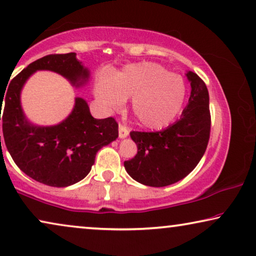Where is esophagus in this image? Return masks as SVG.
Instances as JSON below:
<instances>
[{
  "mask_svg": "<svg viewBox=\"0 0 256 256\" xmlns=\"http://www.w3.org/2000/svg\"><path fill=\"white\" fill-rule=\"evenodd\" d=\"M129 135V128L127 126L120 124H118V136H120V138H127Z\"/></svg>",
  "mask_w": 256,
  "mask_h": 256,
  "instance_id": "34e87169",
  "label": "esophagus"
}]
</instances>
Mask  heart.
<instances>
[{"label": "heart", "instance_id": "heart-1", "mask_svg": "<svg viewBox=\"0 0 256 256\" xmlns=\"http://www.w3.org/2000/svg\"><path fill=\"white\" fill-rule=\"evenodd\" d=\"M98 100L107 110H118L132 99V112L140 124L158 129L174 121L183 106L185 86L180 76L171 74L155 62L126 66L112 76H102L96 87Z\"/></svg>", "mask_w": 256, "mask_h": 256}]
</instances>
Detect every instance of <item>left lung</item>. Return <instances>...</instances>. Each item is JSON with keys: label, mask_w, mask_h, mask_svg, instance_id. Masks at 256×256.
Here are the masks:
<instances>
[{"label": "left lung", "mask_w": 256, "mask_h": 256, "mask_svg": "<svg viewBox=\"0 0 256 256\" xmlns=\"http://www.w3.org/2000/svg\"><path fill=\"white\" fill-rule=\"evenodd\" d=\"M186 76L191 94L180 120L160 132H130L138 154L126 160L124 168L146 186L162 188L183 180L208 148L211 132L208 87L197 73L190 71Z\"/></svg>", "instance_id": "left-lung-1"}]
</instances>
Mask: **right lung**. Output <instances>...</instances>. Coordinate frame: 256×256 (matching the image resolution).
Instances as JSON below:
<instances>
[{"mask_svg":"<svg viewBox=\"0 0 256 256\" xmlns=\"http://www.w3.org/2000/svg\"><path fill=\"white\" fill-rule=\"evenodd\" d=\"M37 70L57 72L74 86L84 85L90 73L76 60L74 52L48 54L20 72L10 82L6 96H1V106L4 101L3 138L14 162L42 184L65 188L88 174L98 150L116 140L118 124L114 118H94L82 98H76L72 113L59 124L37 127L29 124L20 96L28 78Z\"/></svg>","mask_w":256,"mask_h":256,"instance_id":"right-lung-1","label":"right lung"}]
</instances>
